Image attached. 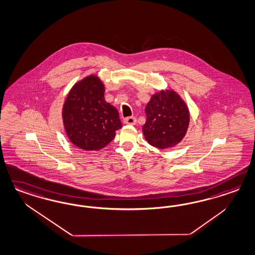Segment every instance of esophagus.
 Instances as JSON below:
<instances>
[{
    "mask_svg": "<svg viewBox=\"0 0 255 255\" xmlns=\"http://www.w3.org/2000/svg\"><path fill=\"white\" fill-rule=\"evenodd\" d=\"M124 122H125V124H127V125H136V123H137V120H136V118H135V117L130 116V117H127V118H125V119H124Z\"/></svg>",
    "mask_w": 255,
    "mask_h": 255,
    "instance_id": "esophagus-1",
    "label": "esophagus"
}]
</instances>
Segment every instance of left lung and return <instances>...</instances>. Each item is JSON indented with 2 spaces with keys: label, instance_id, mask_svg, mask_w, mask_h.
<instances>
[{
  "label": "left lung",
  "instance_id": "1",
  "mask_svg": "<svg viewBox=\"0 0 255 255\" xmlns=\"http://www.w3.org/2000/svg\"><path fill=\"white\" fill-rule=\"evenodd\" d=\"M146 122L142 133L148 143L159 149L178 144L189 128L190 114L186 102L172 90L152 95L145 107Z\"/></svg>",
  "mask_w": 255,
  "mask_h": 255
}]
</instances>
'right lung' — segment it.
Returning a JSON list of instances; mask_svg holds the SVG:
<instances>
[{
    "mask_svg": "<svg viewBox=\"0 0 255 255\" xmlns=\"http://www.w3.org/2000/svg\"><path fill=\"white\" fill-rule=\"evenodd\" d=\"M105 86L98 75L76 82L62 109L66 136L84 151H99L114 140L122 128L117 109L104 99Z\"/></svg>",
    "mask_w": 255,
    "mask_h": 255,
    "instance_id": "1",
    "label": "right lung"
}]
</instances>
